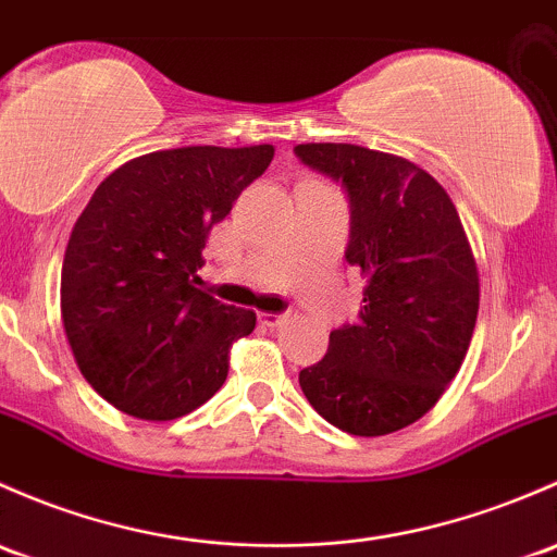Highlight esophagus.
<instances>
[{
    "label": "esophagus",
    "instance_id": "esophagus-1",
    "mask_svg": "<svg viewBox=\"0 0 557 557\" xmlns=\"http://www.w3.org/2000/svg\"><path fill=\"white\" fill-rule=\"evenodd\" d=\"M259 320H261V325H267V327H280V325L285 323V320H288V314H269V312H261Z\"/></svg>",
    "mask_w": 557,
    "mask_h": 557
}]
</instances>
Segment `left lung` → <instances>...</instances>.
Instances as JSON below:
<instances>
[{"instance_id":"left-lung-1","label":"left lung","mask_w":557,"mask_h":557,"mask_svg":"<svg viewBox=\"0 0 557 557\" xmlns=\"http://www.w3.org/2000/svg\"><path fill=\"white\" fill-rule=\"evenodd\" d=\"M296 154L347 189V261L368 280L357 323L331 331L298 384L338 430L389 435L441 400L470 349L480 304L470 239L448 191L406 157L355 144H298Z\"/></svg>"}]
</instances>
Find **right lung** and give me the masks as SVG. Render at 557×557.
I'll return each mask as SVG.
<instances>
[{"label": "right lung", "mask_w": 557, "mask_h": 557, "mask_svg": "<svg viewBox=\"0 0 557 557\" xmlns=\"http://www.w3.org/2000/svg\"><path fill=\"white\" fill-rule=\"evenodd\" d=\"M274 146H184L116 168L69 237L61 318L87 384L127 417L171 421L208 403L256 312L197 288L213 224Z\"/></svg>", "instance_id": "obj_1"}]
</instances>
